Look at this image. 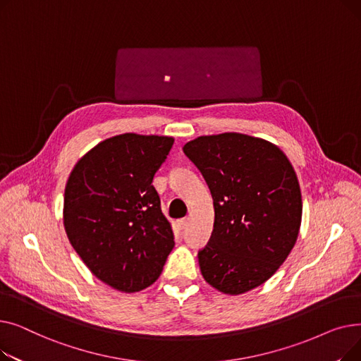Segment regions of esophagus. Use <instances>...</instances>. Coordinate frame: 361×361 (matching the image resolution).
Masks as SVG:
<instances>
[{
  "instance_id": "1",
  "label": "esophagus",
  "mask_w": 361,
  "mask_h": 361,
  "mask_svg": "<svg viewBox=\"0 0 361 361\" xmlns=\"http://www.w3.org/2000/svg\"><path fill=\"white\" fill-rule=\"evenodd\" d=\"M187 224H188V221H187L185 218H183V219H178V221H177V225H178V228H180V230H184L185 226H187Z\"/></svg>"
}]
</instances>
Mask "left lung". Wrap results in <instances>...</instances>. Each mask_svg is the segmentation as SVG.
Masks as SVG:
<instances>
[{
  "label": "left lung",
  "mask_w": 361,
  "mask_h": 361,
  "mask_svg": "<svg viewBox=\"0 0 361 361\" xmlns=\"http://www.w3.org/2000/svg\"><path fill=\"white\" fill-rule=\"evenodd\" d=\"M214 199V230L200 272L218 291L247 293L267 282L297 241L302 202L295 171L274 143L241 133L200 136L183 147Z\"/></svg>",
  "instance_id": "obj_1"
}]
</instances>
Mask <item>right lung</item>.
I'll return each instance as SVG.
<instances>
[{"label": "right lung", "mask_w": 361, "mask_h": 361, "mask_svg": "<svg viewBox=\"0 0 361 361\" xmlns=\"http://www.w3.org/2000/svg\"><path fill=\"white\" fill-rule=\"evenodd\" d=\"M174 137L105 139L74 165L66 184L67 237L89 271L121 293L154 283L174 247L171 224L152 185Z\"/></svg>", "instance_id": "obj_1"}]
</instances>
